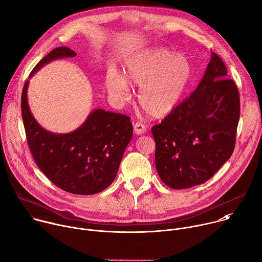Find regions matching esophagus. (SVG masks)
<instances>
[{
  "instance_id": "esophagus-1",
  "label": "esophagus",
  "mask_w": 262,
  "mask_h": 262,
  "mask_svg": "<svg viewBox=\"0 0 262 262\" xmlns=\"http://www.w3.org/2000/svg\"><path fill=\"white\" fill-rule=\"evenodd\" d=\"M134 132L136 135H143L146 132V126L142 122H136L134 124Z\"/></svg>"
}]
</instances>
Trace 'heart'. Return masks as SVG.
Returning a JSON list of instances; mask_svg holds the SVG:
<instances>
[{"label": "heart", "mask_w": 262, "mask_h": 262, "mask_svg": "<svg viewBox=\"0 0 262 262\" xmlns=\"http://www.w3.org/2000/svg\"><path fill=\"white\" fill-rule=\"evenodd\" d=\"M192 77V65L184 55L156 48L129 59L123 76L110 71L105 87L112 96L125 100L130 92L129 84L139 86L138 101L142 110L150 117L162 118L180 103Z\"/></svg>", "instance_id": "b5f03b06"}]
</instances>
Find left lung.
Masks as SVG:
<instances>
[{"instance_id": "left-lung-1", "label": "left lung", "mask_w": 262, "mask_h": 262, "mask_svg": "<svg viewBox=\"0 0 262 262\" xmlns=\"http://www.w3.org/2000/svg\"><path fill=\"white\" fill-rule=\"evenodd\" d=\"M214 53L196 90L151 128L156 167L174 190L207 181L231 157L239 120V94Z\"/></svg>"}]
</instances>
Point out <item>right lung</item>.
Returning a JSON list of instances; mask_svg holds the SVG:
<instances>
[{"label":"right lung","instance_id":"1","mask_svg":"<svg viewBox=\"0 0 262 262\" xmlns=\"http://www.w3.org/2000/svg\"><path fill=\"white\" fill-rule=\"evenodd\" d=\"M66 47L53 50L31 71L29 80L53 60L74 57ZM26 82L21 93V116L27 141L35 163L58 188L71 194H97L114 181L125 148L133 137L130 118L95 108L85 122L68 134L45 129L28 104Z\"/></svg>","mask_w":262,"mask_h":262}]
</instances>
